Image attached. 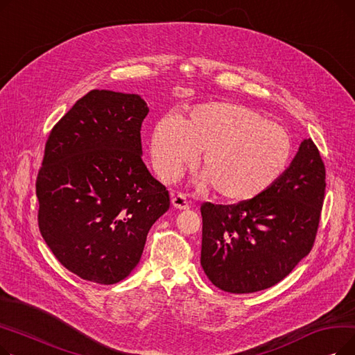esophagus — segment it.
I'll return each mask as SVG.
<instances>
[{"label": "esophagus", "instance_id": "1", "mask_svg": "<svg viewBox=\"0 0 355 355\" xmlns=\"http://www.w3.org/2000/svg\"><path fill=\"white\" fill-rule=\"evenodd\" d=\"M171 202H173V206H174L175 209H178V210H187V209H190V202H189L187 197H185V196L181 194V193L173 196Z\"/></svg>", "mask_w": 355, "mask_h": 355}]
</instances>
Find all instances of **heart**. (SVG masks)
<instances>
[{
  "label": "heart",
  "instance_id": "heart-1",
  "mask_svg": "<svg viewBox=\"0 0 355 355\" xmlns=\"http://www.w3.org/2000/svg\"><path fill=\"white\" fill-rule=\"evenodd\" d=\"M293 145L286 130L252 107L213 102L191 109L181 121L162 116L154 125L151 155L164 181H174L202 153L201 184L217 196L246 201L265 193L282 177Z\"/></svg>",
  "mask_w": 355,
  "mask_h": 355
}]
</instances>
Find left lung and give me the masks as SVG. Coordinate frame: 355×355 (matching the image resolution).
<instances>
[{"mask_svg":"<svg viewBox=\"0 0 355 355\" xmlns=\"http://www.w3.org/2000/svg\"><path fill=\"white\" fill-rule=\"evenodd\" d=\"M325 165L304 139L288 170L260 196L236 204H201V266L230 293L268 289L311 252L325 197Z\"/></svg>","mask_w":355,"mask_h":355,"instance_id":"1","label":"left lung"}]
</instances>
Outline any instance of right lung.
<instances>
[{
	"label": "right lung",
	"instance_id": "obj_1",
	"mask_svg": "<svg viewBox=\"0 0 355 355\" xmlns=\"http://www.w3.org/2000/svg\"><path fill=\"white\" fill-rule=\"evenodd\" d=\"M148 106L93 89L47 138L35 180L40 233L55 259L89 282L114 285L138 265L170 194L142 161Z\"/></svg>",
	"mask_w": 355,
	"mask_h": 355
}]
</instances>
